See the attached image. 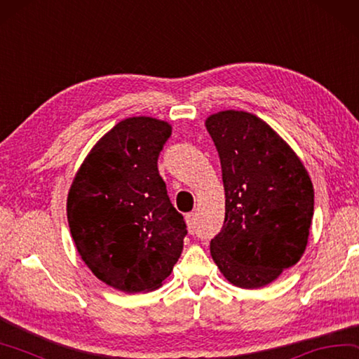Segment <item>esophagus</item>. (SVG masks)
<instances>
[{"instance_id": "34e87169", "label": "esophagus", "mask_w": 359, "mask_h": 359, "mask_svg": "<svg viewBox=\"0 0 359 359\" xmlns=\"http://www.w3.org/2000/svg\"><path fill=\"white\" fill-rule=\"evenodd\" d=\"M187 226H188V231H190L191 233L196 231V215L194 213H188L187 215Z\"/></svg>"}]
</instances>
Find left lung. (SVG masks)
Instances as JSON below:
<instances>
[{"instance_id":"left-lung-1","label":"left lung","mask_w":359,"mask_h":359,"mask_svg":"<svg viewBox=\"0 0 359 359\" xmlns=\"http://www.w3.org/2000/svg\"><path fill=\"white\" fill-rule=\"evenodd\" d=\"M226 194L210 254L227 281L257 289L295 265L308 245L314 188L303 163L269 123L245 111L205 121Z\"/></svg>"}]
</instances>
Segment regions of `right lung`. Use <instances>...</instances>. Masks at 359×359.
Masks as SVG:
<instances>
[{
	"instance_id": "add662e5",
	"label": "right lung",
	"mask_w": 359,
	"mask_h": 359,
	"mask_svg": "<svg viewBox=\"0 0 359 359\" xmlns=\"http://www.w3.org/2000/svg\"><path fill=\"white\" fill-rule=\"evenodd\" d=\"M169 136L165 121H121L94 146L70 187L67 219L76 250L117 290L160 287L184 250L185 219L158 172Z\"/></svg>"
}]
</instances>
